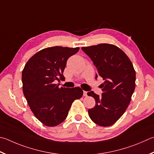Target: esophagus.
<instances>
[{
	"mask_svg": "<svg viewBox=\"0 0 154 154\" xmlns=\"http://www.w3.org/2000/svg\"><path fill=\"white\" fill-rule=\"evenodd\" d=\"M83 96L85 97L88 96V91H83Z\"/></svg>",
	"mask_w": 154,
	"mask_h": 154,
	"instance_id": "obj_1",
	"label": "esophagus"
}]
</instances>
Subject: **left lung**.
<instances>
[{"label": "left lung", "instance_id": "1", "mask_svg": "<svg viewBox=\"0 0 154 154\" xmlns=\"http://www.w3.org/2000/svg\"><path fill=\"white\" fill-rule=\"evenodd\" d=\"M96 66L97 76L104 82L100 85L102 96L93 91L89 96L96 100V105L89 109L91 121L102 127H108L121 118L128 108L135 88V71L127 54L113 44H100L82 47Z\"/></svg>", "mask_w": 154, "mask_h": 154}]
</instances>
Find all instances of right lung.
<instances>
[{
    "instance_id": "add662e5",
    "label": "right lung",
    "mask_w": 154,
    "mask_h": 154,
    "mask_svg": "<svg viewBox=\"0 0 154 154\" xmlns=\"http://www.w3.org/2000/svg\"><path fill=\"white\" fill-rule=\"evenodd\" d=\"M79 48L49 47L35 53L22 71L23 92L31 110L42 123L54 127L68 115L74 100L83 96L79 87L59 88L57 81L65 79L66 61Z\"/></svg>"
}]
</instances>
